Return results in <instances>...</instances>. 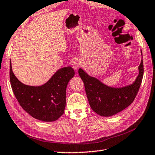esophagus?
Instances as JSON below:
<instances>
[{
	"label": "esophagus",
	"mask_w": 155,
	"mask_h": 155,
	"mask_svg": "<svg viewBox=\"0 0 155 155\" xmlns=\"http://www.w3.org/2000/svg\"><path fill=\"white\" fill-rule=\"evenodd\" d=\"M71 66H72V67H73V68L74 69V70H78V68H79V67H80V66H81V62H80V61H79L78 60H74L73 62H72V64H71Z\"/></svg>",
	"instance_id": "34e87169"
}]
</instances>
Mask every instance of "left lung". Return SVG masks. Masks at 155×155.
<instances>
[{
	"mask_svg": "<svg viewBox=\"0 0 155 155\" xmlns=\"http://www.w3.org/2000/svg\"><path fill=\"white\" fill-rule=\"evenodd\" d=\"M139 74L133 84L122 88H113L103 84L79 69L91 108L101 116L109 117L123 111L132 104L141 84L143 73V59L139 67Z\"/></svg>",
	"mask_w": 155,
	"mask_h": 155,
	"instance_id": "obj_1",
	"label": "left lung"
}]
</instances>
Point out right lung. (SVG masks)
Masks as SVG:
<instances>
[{
	"label": "right lung",
	"instance_id": "right-lung-1",
	"mask_svg": "<svg viewBox=\"0 0 155 155\" xmlns=\"http://www.w3.org/2000/svg\"><path fill=\"white\" fill-rule=\"evenodd\" d=\"M75 71L71 67L60 69L50 80L38 87L21 83L14 74L10 63L11 87L20 105L32 117L42 121H54L66 107V91Z\"/></svg>",
	"mask_w": 155,
	"mask_h": 155
}]
</instances>
